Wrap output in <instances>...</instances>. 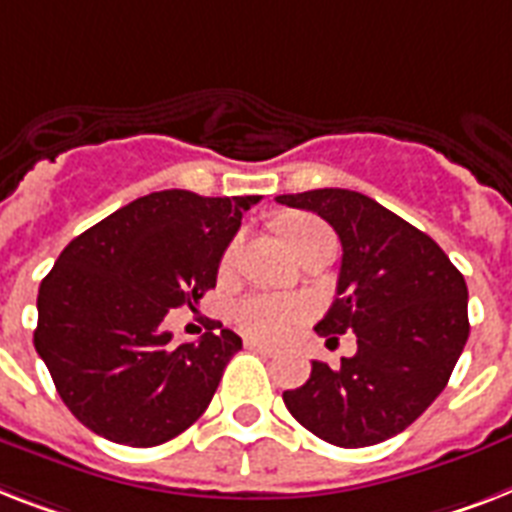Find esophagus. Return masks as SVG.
<instances>
[{
  "label": "esophagus",
  "instance_id": "obj_1",
  "mask_svg": "<svg viewBox=\"0 0 512 512\" xmlns=\"http://www.w3.org/2000/svg\"><path fill=\"white\" fill-rule=\"evenodd\" d=\"M244 347H247V350H252V352H260V355H268V357H273L278 352L276 347H270V344L257 342V339H247V342H244Z\"/></svg>",
  "mask_w": 512,
  "mask_h": 512
}]
</instances>
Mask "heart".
<instances>
[{"label":"heart","mask_w":512,"mask_h":512,"mask_svg":"<svg viewBox=\"0 0 512 512\" xmlns=\"http://www.w3.org/2000/svg\"><path fill=\"white\" fill-rule=\"evenodd\" d=\"M328 231L323 223L313 218H292L284 223V236L289 247L297 252V249L305 247L313 236ZM236 249L239 242H234L226 249L223 255V268L234 263ZM307 305L302 299L292 297H278V294L268 292H252L244 294L242 299H236L234 307H231V315H234L236 326L242 328L244 334L255 336V339H268V342H276V339H284L286 334H292L294 328L307 318Z\"/></svg>","instance_id":"obj_1"}]
</instances>
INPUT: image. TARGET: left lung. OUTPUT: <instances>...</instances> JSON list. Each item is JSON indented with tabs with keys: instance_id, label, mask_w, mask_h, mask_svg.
Wrapping results in <instances>:
<instances>
[{
	"instance_id": "obj_1",
	"label": "left lung",
	"mask_w": 512,
	"mask_h": 512,
	"mask_svg": "<svg viewBox=\"0 0 512 512\" xmlns=\"http://www.w3.org/2000/svg\"><path fill=\"white\" fill-rule=\"evenodd\" d=\"M276 202L318 213L342 242L336 299L315 331L357 336L342 368L315 360L284 405L336 447H371L405 431L442 394L468 342V286L442 247L350 189L281 194Z\"/></svg>"
}]
</instances>
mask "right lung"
<instances>
[{
  "label": "right lung",
  "mask_w": 512,
  "mask_h": 512,
  "mask_svg": "<svg viewBox=\"0 0 512 512\" xmlns=\"http://www.w3.org/2000/svg\"><path fill=\"white\" fill-rule=\"evenodd\" d=\"M260 197L152 191L62 249L39 286L36 352L94 434L155 447L205 413L242 339L218 323L176 344L162 321L210 292L220 257Z\"/></svg>",
  "instance_id": "1"
}]
</instances>
